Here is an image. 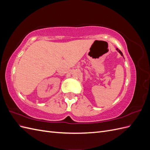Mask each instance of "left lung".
<instances>
[{"label":"left lung","mask_w":150,"mask_h":150,"mask_svg":"<svg viewBox=\"0 0 150 150\" xmlns=\"http://www.w3.org/2000/svg\"><path fill=\"white\" fill-rule=\"evenodd\" d=\"M116 51H117V52H118L120 54H121V56H122V57H124V56H123V54H122V52L120 51V49H117V48H116ZM125 59V58H124Z\"/></svg>","instance_id":"8db88e82"}]
</instances>
